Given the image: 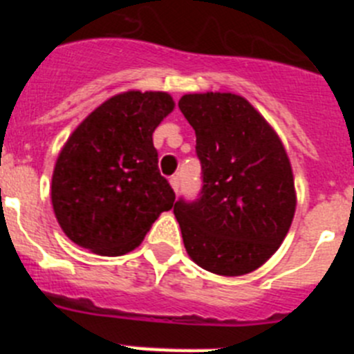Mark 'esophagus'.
Returning <instances> with one entry per match:
<instances>
[{
  "instance_id": "esophagus-1",
  "label": "esophagus",
  "mask_w": 354,
  "mask_h": 354,
  "mask_svg": "<svg viewBox=\"0 0 354 354\" xmlns=\"http://www.w3.org/2000/svg\"><path fill=\"white\" fill-rule=\"evenodd\" d=\"M179 184H180L179 175H171V177H170V186L174 187V192H175V193L179 192Z\"/></svg>"
}]
</instances>
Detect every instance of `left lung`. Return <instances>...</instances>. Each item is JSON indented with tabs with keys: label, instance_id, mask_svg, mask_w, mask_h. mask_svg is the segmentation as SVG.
Instances as JSON below:
<instances>
[{
	"label": "left lung",
	"instance_id": "8db88e82",
	"mask_svg": "<svg viewBox=\"0 0 354 354\" xmlns=\"http://www.w3.org/2000/svg\"><path fill=\"white\" fill-rule=\"evenodd\" d=\"M179 108L195 129L202 165L198 198L174 207L187 255L216 274L252 273L282 245L296 211L286 149L236 93H186Z\"/></svg>",
	"mask_w": 354,
	"mask_h": 354
}]
</instances>
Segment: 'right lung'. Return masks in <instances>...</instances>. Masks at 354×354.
Instances as JSON below:
<instances>
[{"label": "right lung", "mask_w": 354, "mask_h": 354, "mask_svg": "<svg viewBox=\"0 0 354 354\" xmlns=\"http://www.w3.org/2000/svg\"><path fill=\"white\" fill-rule=\"evenodd\" d=\"M167 92L118 93L68 136L51 183L55 216L65 236L99 255L117 257L143 241L175 193L159 174L152 133L171 113Z\"/></svg>", "instance_id": "add662e5"}]
</instances>
